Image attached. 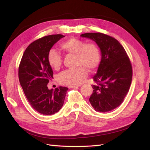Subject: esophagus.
I'll return each mask as SVG.
<instances>
[{"mask_svg":"<svg viewBox=\"0 0 150 150\" xmlns=\"http://www.w3.org/2000/svg\"><path fill=\"white\" fill-rule=\"evenodd\" d=\"M81 85H73V86H68L69 88H77L79 86H80Z\"/></svg>","mask_w":150,"mask_h":150,"instance_id":"esophagus-1","label":"esophagus"}]
</instances>
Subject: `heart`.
I'll use <instances>...</instances> for the list:
<instances>
[{"label": "heart", "instance_id": "b5f03b06", "mask_svg": "<svg viewBox=\"0 0 150 150\" xmlns=\"http://www.w3.org/2000/svg\"><path fill=\"white\" fill-rule=\"evenodd\" d=\"M60 47L66 53L75 54L77 66L75 69H68L60 73L59 81L63 84H79L84 81L87 75V69L93 71L99 64L100 52L96 44L86 43L77 38H69L60 44ZM62 56L57 50L52 49L47 55V62L54 69H58L62 64Z\"/></svg>", "mask_w": 150, "mask_h": 150}]
</instances>
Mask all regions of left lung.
I'll return each instance as SVG.
<instances>
[{"label":"left lung","mask_w":150,"mask_h":150,"mask_svg":"<svg viewBox=\"0 0 150 150\" xmlns=\"http://www.w3.org/2000/svg\"><path fill=\"white\" fill-rule=\"evenodd\" d=\"M88 38L100 48L101 60L93 79V93L89 98L96 111L106 113L122 104L128 93L132 79V64L122 46L114 38L101 33H86Z\"/></svg>","instance_id":"left-lung-1"}]
</instances>
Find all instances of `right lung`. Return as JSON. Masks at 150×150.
Masks as SVG:
<instances>
[{
    "label": "right lung",
    "instance_id": "1",
    "mask_svg": "<svg viewBox=\"0 0 150 150\" xmlns=\"http://www.w3.org/2000/svg\"><path fill=\"white\" fill-rule=\"evenodd\" d=\"M64 37L51 35L34 41L25 50L19 65V82L28 102L35 110L46 115L61 109L68 90L62 86L55 90L47 87L53 75L47 55L54 44Z\"/></svg>",
    "mask_w": 150,
    "mask_h": 150
}]
</instances>
